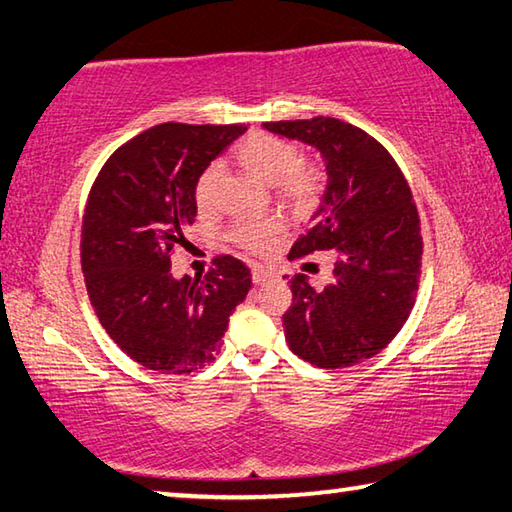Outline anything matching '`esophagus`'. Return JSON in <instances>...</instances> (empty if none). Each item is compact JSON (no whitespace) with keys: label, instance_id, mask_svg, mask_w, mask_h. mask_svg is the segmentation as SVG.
<instances>
[{"label":"esophagus","instance_id":"obj_1","mask_svg":"<svg viewBox=\"0 0 512 512\" xmlns=\"http://www.w3.org/2000/svg\"><path fill=\"white\" fill-rule=\"evenodd\" d=\"M268 277H271V273H268L266 268H262V266H255V268H253V282H255V284L266 282Z\"/></svg>","mask_w":512,"mask_h":512}]
</instances>
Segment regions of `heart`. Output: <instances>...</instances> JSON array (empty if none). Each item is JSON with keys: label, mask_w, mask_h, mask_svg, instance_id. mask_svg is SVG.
Returning a JSON list of instances; mask_svg holds the SVG:
<instances>
[{"label": "heart", "mask_w": 512, "mask_h": 512, "mask_svg": "<svg viewBox=\"0 0 512 512\" xmlns=\"http://www.w3.org/2000/svg\"><path fill=\"white\" fill-rule=\"evenodd\" d=\"M237 160L253 176L273 183L277 196L298 210L314 205L323 192V169L302 160L298 146L271 133H253L237 146ZM221 178V164L212 162L201 171L194 185V198L201 210L214 201V189ZM282 223L277 219L237 221L230 230V241L250 253H266L280 237Z\"/></svg>", "instance_id": "obj_1"}]
</instances>
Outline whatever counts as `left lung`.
<instances>
[{
    "mask_svg": "<svg viewBox=\"0 0 512 512\" xmlns=\"http://www.w3.org/2000/svg\"><path fill=\"white\" fill-rule=\"evenodd\" d=\"M264 126L316 146L327 164L323 205L289 259L318 250L336 257L327 287H311L305 275L291 280L284 339L311 366H357L395 339L418 296L422 235L411 187L393 155L348 121L314 117Z\"/></svg>",
    "mask_w": 512,
    "mask_h": 512,
    "instance_id": "obj_1",
    "label": "left lung"
}]
</instances>
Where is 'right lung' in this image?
I'll return each mask as SVG.
<instances>
[{
    "instance_id": "right-lung-1",
    "label": "right lung",
    "mask_w": 512,
    "mask_h": 512,
    "mask_svg": "<svg viewBox=\"0 0 512 512\" xmlns=\"http://www.w3.org/2000/svg\"><path fill=\"white\" fill-rule=\"evenodd\" d=\"M244 124L153 126L103 164L85 203L81 266L101 327L149 370L187 375L221 352L230 314L248 296L250 271L216 255L205 277L173 280L171 255L194 223L201 171Z\"/></svg>"
}]
</instances>
